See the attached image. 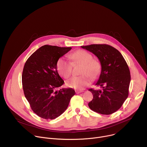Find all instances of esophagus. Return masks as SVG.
Segmentation results:
<instances>
[{"label": "esophagus", "mask_w": 147, "mask_h": 147, "mask_svg": "<svg viewBox=\"0 0 147 147\" xmlns=\"http://www.w3.org/2000/svg\"><path fill=\"white\" fill-rule=\"evenodd\" d=\"M82 92H83V91H81V90H76V94H80V93Z\"/></svg>", "instance_id": "esophagus-1"}]
</instances>
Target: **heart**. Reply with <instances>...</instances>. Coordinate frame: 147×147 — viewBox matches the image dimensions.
I'll use <instances>...</instances> for the list:
<instances>
[{
	"label": "heart",
	"mask_w": 147,
	"mask_h": 147,
	"mask_svg": "<svg viewBox=\"0 0 147 147\" xmlns=\"http://www.w3.org/2000/svg\"><path fill=\"white\" fill-rule=\"evenodd\" d=\"M69 57L73 63L82 64L81 76H75L66 81V85L70 88L76 90H82L91 83L92 78H96L100 71V64L96 60L92 59V56L89 52L78 50L69 55ZM56 68L59 74L63 78H67L72 73L71 63L65 59H59L56 63ZM90 75V76H89Z\"/></svg>",
	"instance_id": "obj_1"
}]
</instances>
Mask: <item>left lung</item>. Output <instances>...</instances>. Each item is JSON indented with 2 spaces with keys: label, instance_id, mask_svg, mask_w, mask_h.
Listing matches in <instances>:
<instances>
[{
  "label": "left lung",
  "instance_id": "1",
  "mask_svg": "<svg viewBox=\"0 0 147 147\" xmlns=\"http://www.w3.org/2000/svg\"><path fill=\"white\" fill-rule=\"evenodd\" d=\"M81 48L94 54L102 67L95 86L102 90H89L93 99L88 107L98 113L111 115L121 107L129 96L131 80L129 66L120 52L109 45L92 44Z\"/></svg>",
  "mask_w": 147,
  "mask_h": 147
}]
</instances>
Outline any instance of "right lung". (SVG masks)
Returning a JSON list of instances; mask_svg holds the SVG:
<instances>
[{
	"label": "right lung",
	"instance_id": "1",
	"mask_svg": "<svg viewBox=\"0 0 147 147\" xmlns=\"http://www.w3.org/2000/svg\"><path fill=\"white\" fill-rule=\"evenodd\" d=\"M71 49L45 45L26 62L22 74L24 95L31 109L40 117L50 120L61 115L76 93L70 88L56 91L65 82L57 71V61Z\"/></svg>",
	"mask_w": 147,
	"mask_h": 147
}]
</instances>
